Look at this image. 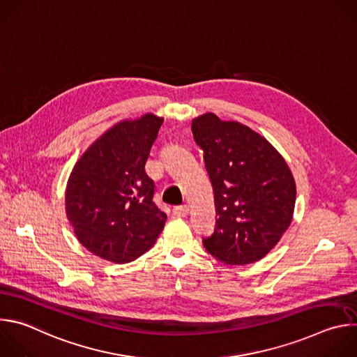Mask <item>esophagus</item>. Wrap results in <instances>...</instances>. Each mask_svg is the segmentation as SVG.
I'll list each match as a JSON object with an SVG mask.
<instances>
[{
    "label": "esophagus",
    "mask_w": 357,
    "mask_h": 357,
    "mask_svg": "<svg viewBox=\"0 0 357 357\" xmlns=\"http://www.w3.org/2000/svg\"><path fill=\"white\" fill-rule=\"evenodd\" d=\"M172 213L175 218H185L189 213V208L186 205H179V206H174Z\"/></svg>",
    "instance_id": "obj_1"
}]
</instances>
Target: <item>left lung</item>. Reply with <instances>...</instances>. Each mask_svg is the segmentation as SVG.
Segmentation results:
<instances>
[{
  "label": "left lung",
  "mask_w": 357,
  "mask_h": 357,
  "mask_svg": "<svg viewBox=\"0 0 357 357\" xmlns=\"http://www.w3.org/2000/svg\"><path fill=\"white\" fill-rule=\"evenodd\" d=\"M192 132L205 152L218 216L203 245L225 264L259 261L292 220L296 189L287 162L260 134L212 113L193 119Z\"/></svg>",
  "instance_id": "obj_1"
}]
</instances>
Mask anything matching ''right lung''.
I'll use <instances>...</instances> for the list:
<instances>
[{
	"label": "right lung",
	"mask_w": 357,
	"mask_h": 357,
	"mask_svg": "<svg viewBox=\"0 0 357 357\" xmlns=\"http://www.w3.org/2000/svg\"><path fill=\"white\" fill-rule=\"evenodd\" d=\"M162 123L152 114L119 123L87 148L70 174L69 223L83 247L101 259H138L165 226L167 215L154 202L155 183L145 172Z\"/></svg>",
	"instance_id": "right-lung-1"
}]
</instances>
